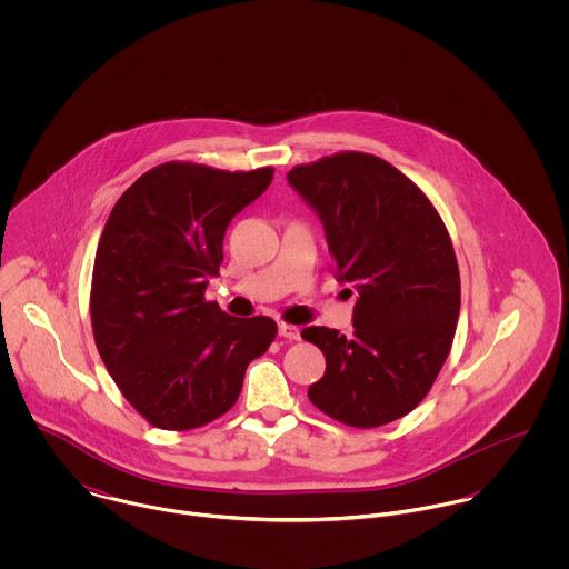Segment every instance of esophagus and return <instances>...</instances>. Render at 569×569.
I'll list each match as a JSON object with an SVG mask.
<instances>
[{"instance_id":"1","label":"esophagus","mask_w":569,"mask_h":569,"mask_svg":"<svg viewBox=\"0 0 569 569\" xmlns=\"http://www.w3.org/2000/svg\"><path fill=\"white\" fill-rule=\"evenodd\" d=\"M278 335L284 337V339H289V341H298V339H300V328H298V326L280 322V325H278Z\"/></svg>"}]
</instances>
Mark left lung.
<instances>
[{
	"label": "left lung",
	"instance_id": "1",
	"mask_svg": "<svg viewBox=\"0 0 569 569\" xmlns=\"http://www.w3.org/2000/svg\"><path fill=\"white\" fill-rule=\"evenodd\" d=\"M287 181L325 223L337 280L357 291L352 337L302 330L326 357L309 399L350 427L388 425L427 397L453 343L460 271L449 232L411 179L368 153L296 166Z\"/></svg>",
	"mask_w": 569,
	"mask_h": 569
}]
</instances>
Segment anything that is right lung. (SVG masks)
Listing matches in <instances>:
<instances>
[{
  "label": "right lung",
  "instance_id": "1",
  "mask_svg": "<svg viewBox=\"0 0 569 569\" xmlns=\"http://www.w3.org/2000/svg\"><path fill=\"white\" fill-rule=\"evenodd\" d=\"M271 179L273 168L162 163L104 223L89 298L96 348L124 399L160 429L223 416L278 332L271 318H232L203 298L230 221Z\"/></svg>",
  "mask_w": 569,
  "mask_h": 569
}]
</instances>
